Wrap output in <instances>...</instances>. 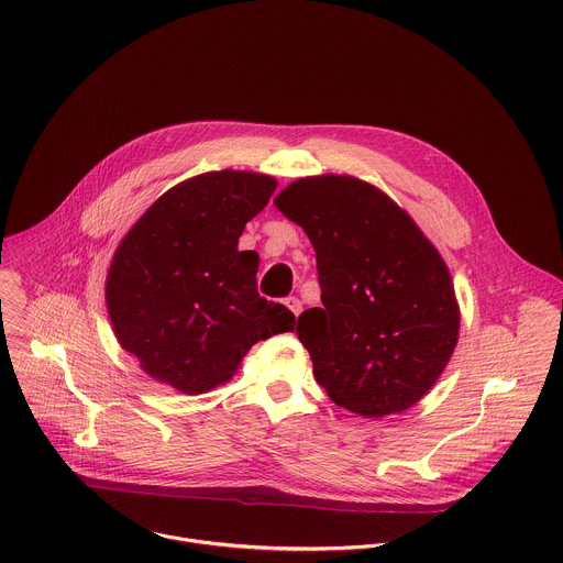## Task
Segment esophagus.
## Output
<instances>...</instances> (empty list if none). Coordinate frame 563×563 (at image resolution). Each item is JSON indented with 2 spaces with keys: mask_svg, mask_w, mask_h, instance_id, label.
I'll use <instances>...</instances> for the list:
<instances>
[{
  "mask_svg": "<svg viewBox=\"0 0 563 563\" xmlns=\"http://www.w3.org/2000/svg\"><path fill=\"white\" fill-rule=\"evenodd\" d=\"M285 307L294 313V316H300V311H302V302L296 298V296H289V298H285Z\"/></svg>",
  "mask_w": 563,
  "mask_h": 563,
  "instance_id": "esophagus-1",
  "label": "esophagus"
}]
</instances>
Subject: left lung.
I'll return each mask as SVG.
<instances>
[{"mask_svg": "<svg viewBox=\"0 0 563 563\" xmlns=\"http://www.w3.org/2000/svg\"><path fill=\"white\" fill-rule=\"evenodd\" d=\"M274 206L316 250L322 307L302 311L296 333L318 384L366 419L415 406L450 362L461 324L437 247L390 197L355 177L298 179Z\"/></svg>", "mask_w": 563, "mask_h": 563, "instance_id": "8db88e82", "label": "left lung"}]
</instances>
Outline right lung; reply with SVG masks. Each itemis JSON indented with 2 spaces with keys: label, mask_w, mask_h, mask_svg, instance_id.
Returning <instances> with one entry per match:
<instances>
[{
  "label": "right lung",
  "mask_w": 563,
  "mask_h": 563,
  "mask_svg": "<svg viewBox=\"0 0 563 563\" xmlns=\"http://www.w3.org/2000/svg\"><path fill=\"white\" fill-rule=\"evenodd\" d=\"M274 190V177L256 173L192 177L164 192L115 250L109 318L153 379L201 395L228 382L258 340L294 329L285 305L258 296V254L236 250Z\"/></svg>",
  "instance_id": "add662e5"
}]
</instances>
